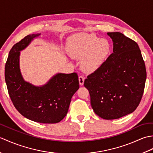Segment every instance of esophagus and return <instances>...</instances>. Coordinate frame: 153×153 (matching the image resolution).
Masks as SVG:
<instances>
[{"label": "esophagus", "mask_w": 153, "mask_h": 153, "mask_svg": "<svg viewBox=\"0 0 153 153\" xmlns=\"http://www.w3.org/2000/svg\"><path fill=\"white\" fill-rule=\"evenodd\" d=\"M84 77L83 76H79V85H83V83H84Z\"/></svg>", "instance_id": "obj_1"}]
</instances>
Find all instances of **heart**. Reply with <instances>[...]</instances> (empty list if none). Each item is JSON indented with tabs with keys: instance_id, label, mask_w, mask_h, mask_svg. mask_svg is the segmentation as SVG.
Wrapping results in <instances>:
<instances>
[{
	"instance_id": "1",
	"label": "heart",
	"mask_w": 153,
	"mask_h": 153,
	"mask_svg": "<svg viewBox=\"0 0 153 153\" xmlns=\"http://www.w3.org/2000/svg\"><path fill=\"white\" fill-rule=\"evenodd\" d=\"M110 48L108 40L86 33L72 35L66 43L68 55L74 59L82 58L81 67L87 73L94 72L101 67L108 56Z\"/></svg>"
}]
</instances>
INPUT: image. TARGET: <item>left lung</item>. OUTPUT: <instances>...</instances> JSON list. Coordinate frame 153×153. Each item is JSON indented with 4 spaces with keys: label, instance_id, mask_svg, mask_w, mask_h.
I'll return each instance as SVG.
<instances>
[{
    "label": "left lung",
    "instance_id": "1",
    "mask_svg": "<svg viewBox=\"0 0 153 153\" xmlns=\"http://www.w3.org/2000/svg\"><path fill=\"white\" fill-rule=\"evenodd\" d=\"M113 53L84 82L97 115L114 120L137 108L143 94L147 72L137 43L120 32L107 33Z\"/></svg>",
    "mask_w": 153,
    "mask_h": 153
}]
</instances>
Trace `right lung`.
<instances>
[{
	"label": "right lung",
	"mask_w": 153,
	"mask_h": 153,
	"mask_svg": "<svg viewBox=\"0 0 153 153\" xmlns=\"http://www.w3.org/2000/svg\"><path fill=\"white\" fill-rule=\"evenodd\" d=\"M40 35H28L12 47L5 65V81L10 97L22 116L36 122L55 123L67 114L71 97L79 87L78 76L76 73H57L42 85L24 79L19 66L20 52Z\"/></svg>",
	"instance_id": "obj_1"
}]
</instances>
